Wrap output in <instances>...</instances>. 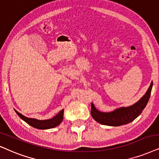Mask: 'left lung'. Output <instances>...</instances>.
Here are the masks:
<instances>
[{"instance_id":"left-lung-1","label":"left lung","mask_w":159,"mask_h":159,"mask_svg":"<svg viewBox=\"0 0 159 159\" xmlns=\"http://www.w3.org/2000/svg\"><path fill=\"white\" fill-rule=\"evenodd\" d=\"M152 81L148 91L136 103L128 107H120L110 112H102L98 110L92 103L91 115L93 119L102 125L109 126H120L131 122L139 116L150 99Z\"/></svg>"}]
</instances>
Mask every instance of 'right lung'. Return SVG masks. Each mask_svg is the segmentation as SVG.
<instances>
[{"label":"right lung","mask_w":159,"mask_h":159,"mask_svg":"<svg viewBox=\"0 0 159 159\" xmlns=\"http://www.w3.org/2000/svg\"><path fill=\"white\" fill-rule=\"evenodd\" d=\"M16 113L22 120H24L26 123H28L29 125L32 126V127L37 128V129H50V128H53L58 126L61 123L63 120L64 118V109L60 111L59 113L54 116L53 118L48 120H40L37 119H34V118H29L27 116L23 115V114L19 113L17 111L15 110Z\"/></svg>","instance_id":"obj_1"}]
</instances>
